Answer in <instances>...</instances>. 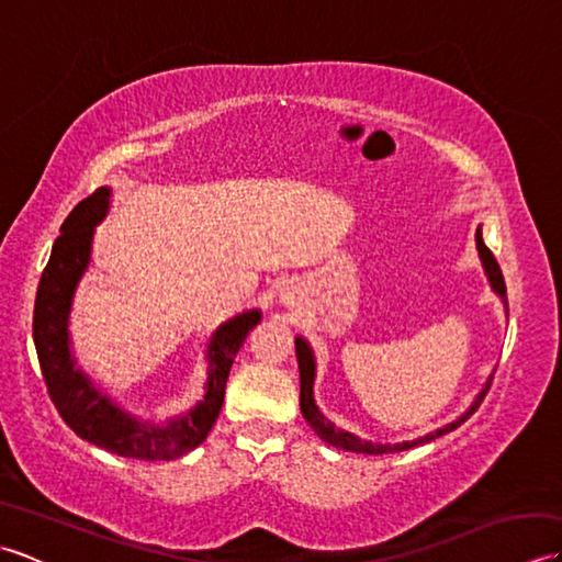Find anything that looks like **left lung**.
Instances as JSON below:
<instances>
[{"label": "left lung", "instance_id": "obj_1", "mask_svg": "<svg viewBox=\"0 0 562 562\" xmlns=\"http://www.w3.org/2000/svg\"><path fill=\"white\" fill-rule=\"evenodd\" d=\"M475 244H479V256H481V260H483V268H485L487 280H491V288L499 294V300H503L505 306H507V288H505L503 270H499L495 256L491 254V248H487V246L483 244L481 226H479V229H475ZM294 345H296V362H300V379H302V393H300L302 415L306 417V423L312 425V429H314V432H316L321 439L328 441L330 447L345 449V451H357V453H393V451H405V449H413V447H417V445H425V441H432V439H437V437H441V435L451 432V429H457L461 423L469 420V417H471L475 411H479V405L483 403L487 389H491V384H493V376H491V379L485 381V386L481 389L479 396H475V401L471 403V408L465 411L463 415H459L453 423L435 429V432H429V435H425V437H417V439H413V441H398V445H376V441H367V439H360V437H355V435H350V432H345V429H338L330 420H326L324 415H321L318 405H316V401H314V376H316L314 352H312V348H308V342H306L304 338H296Z\"/></svg>", "mask_w": 562, "mask_h": 562}]
</instances>
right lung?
Returning <instances> with one entry per match:
<instances>
[{
  "mask_svg": "<svg viewBox=\"0 0 562 562\" xmlns=\"http://www.w3.org/2000/svg\"><path fill=\"white\" fill-rule=\"evenodd\" d=\"M111 207V188L97 193L67 214L55 238L53 254L43 270L33 308V342L38 352L47 393L63 420L75 432L105 451L139 461H171L205 441L224 403L226 379L246 336L260 324V312L238 314L212 333L207 345L205 396L195 408L171 417L169 423H149L125 413L81 372L69 348V312L75 290L91 262V241L97 224Z\"/></svg>",
  "mask_w": 562,
  "mask_h": 562,
  "instance_id": "obj_1",
  "label": "right lung"
}]
</instances>
